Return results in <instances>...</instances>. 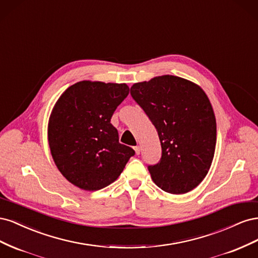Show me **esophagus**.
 Masks as SVG:
<instances>
[{"label":"esophagus","mask_w":258,"mask_h":258,"mask_svg":"<svg viewBox=\"0 0 258 258\" xmlns=\"http://www.w3.org/2000/svg\"><path fill=\"white\" fill-rule=\"evenodd\" d=\"M135 151H136V154L139 155L140 154V146H135Z\"/></svg>","instance_id":"1"}]
</instances>
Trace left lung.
<instances>
[{"instance_id":"left-lung-1","label":"left lung","mask_w":258,"mask_h":258,"mask_svg":"<svg viewBox=\"0 0 258 258\" xmlns=\"http://www.w3.org/2000/svg\"><path fill=\"white\" fill-rule=\"evenodd\" d=\"M131 97L158 132L161 158L148 166L159 188L179 195L206 177L216 144V120L206 92L182 77L162 75L134 84Z\"/></svg>"}]
</instances>
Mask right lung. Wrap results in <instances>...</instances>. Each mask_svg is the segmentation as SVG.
<instances>
[{
	"mask_svg": "<svg viewBox=\"0 0 258 258\" xmlns=\"http://www.w3.org/2000/svg\"><path fill=\"white\" fill-rule=\"evenodd\" d=\"M126 84L79 82L62 93L48 123V143L57 168L70 183L95 191L113 183L131 156L119 143L111 118L127 98Z\"/></svg>",
	"mask_w": 258,
	"mask_h": 258,
	"instance_id": "add662e5",
	"label": "right lung"
}]
</instances>
